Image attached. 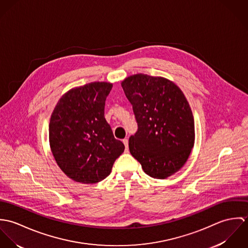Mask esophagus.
<instances>
[{"label": "esophagus", "instance_id": "1", "mask_svg": "<svg viewBox=\"0 0 248 248\" xmlns=\"http://www.w3.org/2000/svg\"><path fill=\"white\" fill-rule=\"evenodd\" d=\"M123 143H124V145H125V151L128 152V150H129V147H128V140H127V139L123 140Z\"/></svg>", "mask_w": 248, "mask_h": 248}]
</instances>
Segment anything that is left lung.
<instances>
[{"mask_svg": "<svg viewBox=\"0 0 248 248\" xmlns=\"http://www.w3.org/2000/svg\"><path fill=\"white\" fill-rule=\"evenodd\" d=\"M121 85L138 123L129 139L132 155L148 176H172L188 159L195 140L194 117L183 93L165 78L142 73Z\"/></svg>", "mask_w": 248, "mask_h": 248, "instance_id": "obj_1", "label": "left lung"}]
</instances>
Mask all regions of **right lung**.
<instances>
[{"instance_id": "right-lung-1", "label": "right lung", "mask_w": 248, "mask_h": 248, "mask_svg": "<svg viewBox=\"0 0 248 248\" xmlns=\"http://www.w3.org/2000/svg\"><path fill=\"white\" fill-rule=\"evenodd\" d=\"M112 85L93 82L72 89L54 108L49 144L60 169L81 183L106 178L125 146L115 140L105 118V101Z\"/></svg>"}]
</instances>
